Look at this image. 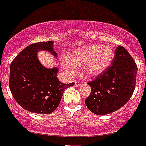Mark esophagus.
<instances>
[{
	"label": "esophagus",
	"instance_id": "1",
	"mask_svg": "<svg viewBox=\"0 0 146 146\" xmlns=\"http://www.w3.org/2000/svg\"><path fill=\"white\" fill-rule=\"evenodd\" d=\"M82 84L83 83L79 81V80H76V81H75V86H76V87H80Z\"/></svg>",
	"mask_w": 146,
	"mask_h": 146
}]
</instances>
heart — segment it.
Instances as JSON below:
<instances>
[{
	"mask_svg": "<svg viewBox=\"0 0 146 146\" xmlns=\"http://www.w3.org/2000/svg\"><path fill=\"white\" fill-rule=\"evenodd\" d=\"M115 56V50L110 45L92 44L73 51L69 59H61L62 67L69 76L76 74L78 66L83 64V72L88 78L102 74L110 66Z\"/></svg>",
	"mask_w": 146,
	"mask_h": 146,
	"instance_id": "heart-1",
	"label": "heart"
}]
</instances>
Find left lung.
I'll return each instance as SVG.
<instances>
[{"label": "left lung", "instance_id": "1", "mask_svg": "<svg viewBox=\"0 0 146 146\" xmlns=\"http://www.w3.org/2000/svg\"><path fill=\"white\" fill-rule=\"evenodd\" d=\"M111 64L88 82L91 93L85 104L96 115H108L118 110L129 101L136 87L137 66L123 46L116 48Z\"/></svg>", "mask_w": 146, "mask_h": 146}]
</instances>
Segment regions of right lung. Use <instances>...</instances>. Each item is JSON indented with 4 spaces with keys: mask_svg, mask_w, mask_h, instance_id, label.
<instances>
[{
    "mask_svg": "<svg viewBox=\"0 0 146 146\" xmlns=\"http://www.w3.org/2000/svg\"><path fill=\"white\" fill-rule=\"evenodd\" d=\"M53 42H38L22 50L10 65L9 87L17 103L33 113L48 115L59 106L65 90L74 83L62 84L57 78L58 68H46L40 64L39 50L53 51Z\"/></svg>",
    "mask_w": 146,
    "mask_h": 146,
    "instance_id": "add662e5",
    "label": "right lung"
}]
</instances>
